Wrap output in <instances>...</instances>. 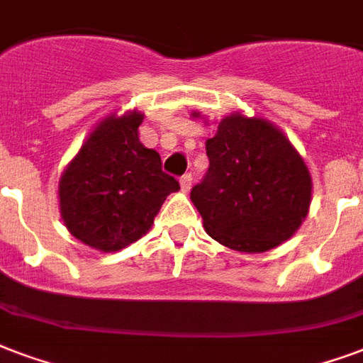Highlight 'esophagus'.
<instances>
[{"label":"esophagus","instance_id":"34e87169","mask_svg":"<svg viewBox=\"0 0 363 363\" xmlns=\"http://www.w3.org/2000/svg\"><path fill=\"white\" fill-rule=\"evenodd\" d=\"M179 184H182V189H184V191H189V189H191V184H193L191 174H184V176L179 178Z\"/></svg>","mask_w":363,"mask_h":363}]
</instances>
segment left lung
Returning a JSON list of instances; mask_svg holds the SVG:
<instances>
[{
  "mask_svg": "<svg viewBox=\"0 0 363 363\" xmlns=\"http://www.w3.org/2000/svg\"><path fill=\"white\" fill-rule=\"evenodd\" d=\"M208 170L191 189L204 230L241 252H266L306 218L312 179L301 155L262 118L231 114L206 140Z\"/></svg>",
  "mask_w": 363,
  "mask_h": 363,
  "instance_id": "obj_1",
  "label": "left lung"
}]
</instances>
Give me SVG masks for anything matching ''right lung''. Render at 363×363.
I'll return each instance as SVG.
<instances>
[{
    "instance_id": "add662e5",
    "label": "right lung",
    "mask_w": 363,
    "mask_h": 363,
    "mask_svg": "<svg viewBox=\"0 0 363 363\" xmlns=\"http://www.w3.org/2000/svg\"><path fill=\"white\" fill-rule=\"evenodd\" d=\"M143 114L108 116L95 128L59 184L61 216L68 231L103 252L124 249L151 230L174 176L160 155L140 141Z\"/></svg>"
}]
</instances>
